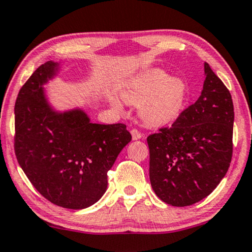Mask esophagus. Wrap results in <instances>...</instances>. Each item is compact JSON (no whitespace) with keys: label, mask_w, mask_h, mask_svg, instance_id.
<instances>
[{"label":"esophagus","mask_w":252,"mask_h":252,"mask_svg":"<svg viewBox=\"0 0 252 252\" xmlns=\"http://www.w3.org/2000/svg\"><path fill=\"white\" fill-rule=\"evenodd\" d=\"M131 135H132V139H141L142 138V132L139 131V130H137V129H132L131 130Z\"/></svg>","instance_id":"34e87169"}]
</instances>
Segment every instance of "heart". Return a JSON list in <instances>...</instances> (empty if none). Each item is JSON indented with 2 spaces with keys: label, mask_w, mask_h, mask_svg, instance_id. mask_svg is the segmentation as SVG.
I'll list each match as a JSON object with an SVG mask.
<instances>
[{
  "label": "heart",
  "mask_w": 252,
  "mask_h": 252,
  "mask_svg": "<svg viewBox=\"0 0 252 252\" xmlns=\"http://www.w3.org/2000/svg\"><path fill=\"white\" fill-rule=\"evenodd\" d=\"M187 89L183 80L154 69L135 79L126 88V100L142 103V116L150 124H166L180 114L186 100Z\"/></svg>",
  "instance_id": "obj_1"
}]
</instances>
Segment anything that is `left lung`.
Segmentation results:
<instances>
[{
  "mask_svg": "<svg viewBox=\"0 0 252 252\" xmlns=\"http://www.w3.org/2000/svg\"><path fill=\"white\" fill-rule=\"evenodd\" d=\"M205 74L195 103L181 111L172 126L146 139L152 189L161 201L174 207L194 205L208 196L230 166L232 98L207 63Z\"/></svg>",
  "mask_w": 252,
  "mask_h": 252,
  "instance_id": "left-lung-1",
  "label": "left lung"
}]
</instances>
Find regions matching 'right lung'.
I'll return each instance as SVG.
<instances>
[{
	"mask_svg": "<svg viewBox=\"0 0 252 252\" xmlns=\"http://www.w3.org/2000/svg\"><path fill=\"white\" fill-rule=\"evenodd\" d=\"M57 69L58 63L46 62L22 86L15 103V155L46 200L63 208H87L106 192L108 171L131 133L123 123H92L81 110L51 109L41 85Z\"/></svg>",
	"mask_w": 252,
	"mask_h": 252,
	"instance_id": "add662e5",
	"label": "right lung"
}]
</instances>
